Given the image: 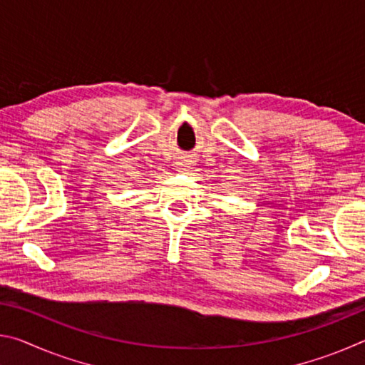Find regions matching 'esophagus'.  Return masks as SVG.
I'll return each instance as SVG.
<instances>
[{"instance_id":"34e87169","label":"esophagus","mask_w":365,"mask_h":365,"mask_svg":"<svg viewBox=\"0 0 365 365\" xmlns=\"http://www.w3.org/2000/svg\"><path fill=\"white\" fill-rule=\"evenodd\" d=\"M191 169H193V168H191V164L188 163V160H183V163H178L177 164V170L178 172H190Z\"/></svg>"}]
</instances>
